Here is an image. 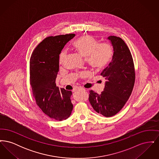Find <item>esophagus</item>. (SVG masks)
Returning a JSON list of instances; mask_svg holds the SVG:
<instances>
[{"mask_svg": "<svg viewBox=\"0 0 159 159\" xmlns=\"http://www.w3.org/2000/svg\"><path fill=\"white\" fill-rule=\"evenodd\" d=\"M76 91H85L86 90L84 89H82V88H77V89H76V90H75Z\"/></svg>", "mask_w": 159, "mask_h": 159, "instance_id": "1", "label": "esophagus"}]
</instances>
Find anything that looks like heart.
<instances>
[{
    "mask_svg": "<svg viewBox=\"0 0 159 159\" xmlns=\"http://www.w3.org/2000/svg\"><path fill=\"white\" fill-rule=\"evenodd\" d=\"M73 49L86 61L94 71H99L106 67L113 55V48L108 43H99L90 35H84L73 42ZM66 53L62 51L60 55V61L63 60Z\"/></svg>",
    "mask_w": 159,
    "mask_h": 159,
    "instance_id": "obj_1",
    "label": "heart"
}]
</instances>
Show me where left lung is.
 Segmentation results:
<instances>
[{"label":"left lung","instance_id":"obj_1","mask_svg":"<svg viewBox=\"0 0 159 159\" xmlns=\"http://www.w3.org/2000/svg\"><path fill=\"white\" fill-rule=\"evenodd\" d=\"M113 48L111 62L101 73L106 80L104 91L98 94L91 90L89 101L94 110L109 117L120 111L133 90L135 73L134 61L128 46L121 38H107Z\"/></svg>","mask_w":159,"mask_h":159}]
</instances>
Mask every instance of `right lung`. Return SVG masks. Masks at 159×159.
<instances>
[{"mask_svg": "<svg viewBox=\"0 0 159 159\" xmlns=\"http://www.w3.org/2000/svg\"><path fill=\"white\" fill-rule=\"evenodd\" d=\"M75 34L50 36L35 48L30 60V82L36 104L44 113L58 121L69 117L73 106L71 91L56 86L59 58L63 48Z\"/></svg>", "mask_w": 159, "mask_h": 159, "instance_id": "1", "label": "right lung"}]
</instances>
